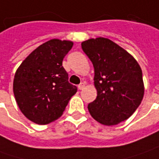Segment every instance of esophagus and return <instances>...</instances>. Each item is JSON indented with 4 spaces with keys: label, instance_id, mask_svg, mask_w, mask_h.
Here are the masks:
<instances>
[{
    "label": "esophagus",
    "instance_id": "obj_1",
    "mask_svg": "<svg viewBox=\"0 0 159 159\" xmlns=\"http://www.w3.org/2000/svg\"><path fill=\"white\" fill-rule=\"evenodd\" d=\"M84 88H85V83H80V84L78 86V89H80V90H82Z\"/></svg>",
    "mask_w": 159,
    "mask_h": 159
}]
</instances>
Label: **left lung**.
Returning a JSON list of instances; mask_svg holds the SVG:
<instances>
[{
    "instance_id": "1",
    "label": "left lung",
    "mask_w": 159,
    "mask_h": 159,
    "mask_svg": "<svg viewBox=\"0 0 159 159\" xmlns=\"http://www.w3.org/2000/svg\"><path fill=\"white\" fill-rule=\"evenodd\" d=\"M95 69L97 90L89 104L90 115L105 125H114L131 117L143 101V72L134 57L107 38L89 39L81 43Z\"/></svg>"
}]
</instances>
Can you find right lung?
Instances as JSON below:
<instances>
[{"mask_svg": "<svg viewBox=\"0 0 159 159\" xmlns=\"http://www.w3.org/2000/svg\"><path fill=\"white\" fill-rule=\"evenodd\" d=\"M73 46L52 39L35 48L16 71L13 92L22 113L39 125L49 124L65 110L77 87L68 81L63 60Z\"/></svg>", "mask_w": 159, "mask_h": 159, "instance_id": "1", "label": "right lung"}]
</instances>
